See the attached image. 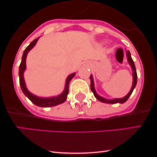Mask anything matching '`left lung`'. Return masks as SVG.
Returning <instances> with one entry per match:
<instances>
[{"label":"left lung","mask_w":157,"mask_h":157,"mask_svg":"<svg viewBox=\"0 0 157 157\" xmlns=\"http://www.w3.org/2000/svg\"><path fill=\"white\" fill-rule=\"evenodd\" d=\"M126 55H127V58H128V61L129 64H130L131 68H132V71H133V85H132V87H131L130 92L127 95L123 98H120V99H113V100H106V99L103 98V97L99 96L98 94L96 93V91L94 89V80H93V77L92 75L90 76V80H91V90L92 91V92L94 93V97H96L98 100H100V102H105V103H117V102H120V103H124V102L127 101V100L128 99V97H130V95L132 94L133 91H134L135 86L136 85V82H137V74H136V68H135V65L134 61H133L132 58H131V53L128 50L126 52Z\"/></svg>","instance_id":"8db88e82"}]
</instances>
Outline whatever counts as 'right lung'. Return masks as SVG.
Returning <instances> with one entry per match:
<instances>
[{
    "instance_id": "add662e5",
    "label": "right lung",
    "mask_w": 157,
    "mask_h": 157,
    "mask_svg": "<svg viewBox=\"0 0 157 157\" xmlns=\"http://www.w3.org/2000/svg\"><path fill=\"white\" fill-rule=\"evenodd\" d=\"M39 37L34 40L33 41L27 46L26 49L24 50L23 54L22 60H21V65L19 67V80L20 85H21V88L22 91L26 96L34 104L40 107H52V106H55L59 105V104L63 103L66 101V98H67V95L68 94V86H69V82L71 79L73 78L74 76L75 75V73L71 74L67 77L66 82V86H65V89L61 94L58 95L57 97H48V98H44V97H39L35 96V95L32 94L28 91L26 87V84H25L24 78H23V72H24L25 69H26V55L28 52L32 49L34 46H35L36 43L38 40Z\"/></svg>"
}]
</instances>
